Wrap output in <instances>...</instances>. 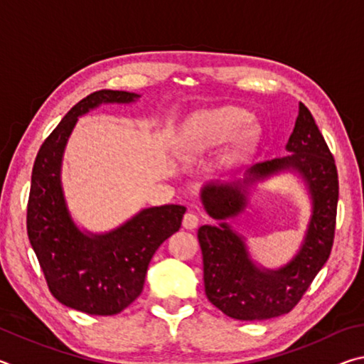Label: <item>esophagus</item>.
Listing matches in <instances>:
<instances>
[{
    "label": "esophagus",
    "instance_id": "esophagus-1",
    "mask_svg": "<svg viewBox=\"0 0 364 364\" xmlns=\"http://www.w3.org/2000/svg\"><path fill=\"white\" fill-rule=\"evenodd\" d=\"M199 215L194 213V212H188L186 215L183 217V226L186 228V230H196L197 225H199Z\"/></svg>",
    "mask_w": 364,
    "mask_h": 364
}]
</instances>
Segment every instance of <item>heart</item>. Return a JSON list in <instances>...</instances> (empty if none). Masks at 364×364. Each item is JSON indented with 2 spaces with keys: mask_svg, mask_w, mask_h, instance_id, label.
I'll list each match as a JSON object with an SVG mask.
<instances>
[{
  "mask_svg": "<svg viewBox=\"0 0 364 364\" xmlns=\"http://www.w3.org/2000/svg\"><path fill=\"white\" fill-rule=\"evenodd\" d=\"M250 114L241 107H220L196 117L184 133V146L194 154L210 151L236 138L239 154H247L257 141V130Z\"/></svg>",
  "mask_w": 364,
  "mask_h": 364,
  "instance_id": "b5f03b06",
  "label": "heart"
}]
</instances>
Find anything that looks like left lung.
Segmentation results:
<instances>
[{"label":"left lung","mask_w":364,"mask_h":364,"mask_svg":"<svg viewBox=\"0 0 364 364\" xmlns=\"http://www.w3.org/2000/svg\"><path fill=\"white\" fill-rule=\"evenodd\" d=\"M286 157L257 164L242 178L215 180L202 189L205 210L215 220L242 212L245 194L281 170H297L313 199V217L299 255L278 271H262L250 262L245 244L226 223L197 231L204 260L205 295L210 304L234 319L254 321L289 313L304 297L334 244L338 176L336 160L310 110L300 102Z\"/></svg>","instance_id":"obj_1"}]
</instances>
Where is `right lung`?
I'll return each mask as SVG.
<instances>
[{
	"label": "right lung",
	"mask_w": 364,
	"mask_h": 364,
	"mask_svg": "<svg viewBox=\"0 0 364 364\" xmlns=\"http://www.w3.org/2000/svg\"><path fill=\"white\" fill-rule=\"evenodd\" d=\"M138 95L100 90L65 114L36 154L27 204V234L49 291L60 304L88 315L110 316L133 304L146 271L165 239L180 230L183 205L152 207L104 236L73 225L60 189V160L78 115L102 102H130Z\"/></svg>",
	"instance_id": "add662e5"
}]
</instances>
